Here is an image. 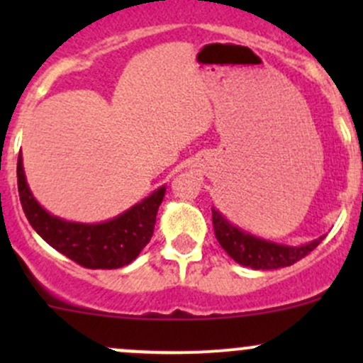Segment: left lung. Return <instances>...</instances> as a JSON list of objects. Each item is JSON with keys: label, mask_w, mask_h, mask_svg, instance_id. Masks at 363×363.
I'll list each match as a JSON object with an SVG mask.
<instances>
[{"label": "left lung", "mask_w": 363, "mask_h": 363, "mask_svg": "<svg viewBox=\"0 0 363 363\" xmlns=\"http://www.w3.org/2000/svg\"><path fill=\"white\" fill-rule=\"evenodd\" d=\"M212 225H214L216 239L221 244L223 250L228 252L230 258L255 270L281 269V267L294 265L303 256L309 255L325 239V235H321L302 246L272 242V240L251 235L250 232H244L239 226L232 225L214 207H212Z\"/></svg>", "instance_id": "1"}]
</instances>
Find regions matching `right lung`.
Here are the masks:
<instances>
[{
	"instance_id": "obj_1",
	"label": "right lung",
	"mask_w": 363,
	"mask_h": 363,
	"mask_svg": "<svg viewBox=\"0 0 363 363\" xmlns=\"http://www.w3.org/2000/svg\"><path fill=\"white\" fill-rule=\"evenodd\" d=\"M17 186L29 225L49 246L87 269H119L133 262L151 240L156 214L167 186L104 223H75L52 216L42 207L26 181L23 156L17 161Z\"/></svg>"
}]
</instances>
